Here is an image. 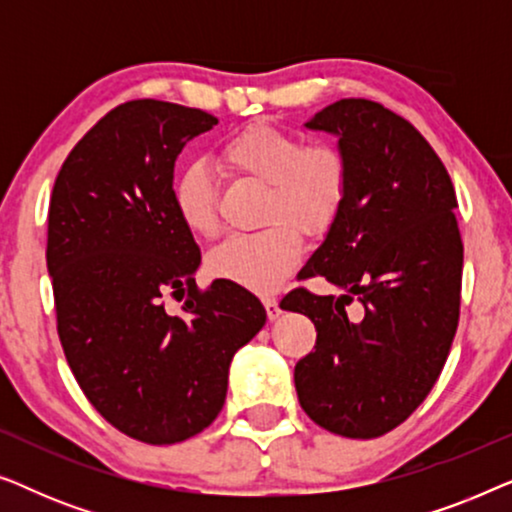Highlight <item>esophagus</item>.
Wrapping results in <instances>:
<instances>
[{
	"label": "esophagus",
	"instance_id": "34e87169",
	"mask_svg": "<svg viewBox=\"0 0 512 512\" xmlns=\"http://www.w3.org/2000/svg\"><path fill=\"white\" fill-rule=\"evenodd\" d=\"M263 305H265V312H268L270 321H275L279 317V312H282V310H279V305H277V298H272V296H265Z\"/></svg>",
	"mask_w": 512,
	"mask_h": 512
}]
</instances>
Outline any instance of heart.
Listing matches in <instances>:
<instances>
[{"instance_id":"1","label":"heart","mask_w":512,"mask_h":512,"mask_svg":"<svg viewBox=\"0 0 512 512\" xmlns=\"http://www.w3.org/2000/svg\"><path fill=\"white\" fill-rule=\"evenodd\" d=\"M216 165L235 179L265 184L263 230L233 235L207 256L209 275L256 293L284 282L300 256V235H324L338 219L349 193L352 167L340 144L307 139L268 123H249L216 149ZM214 181L198 165L177 172L170 202L181 226L195 237L216 233Z\"/></svg>"}]
</instances>
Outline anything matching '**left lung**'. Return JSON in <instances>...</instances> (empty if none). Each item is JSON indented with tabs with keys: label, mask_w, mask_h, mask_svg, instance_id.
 I'll list each match as a JSON object with an SVG mask.
<instances>
[{
	"label": "left lung",
	"mask_w": 512,
	"mask_h": 512,
	"mask_svg": "<svg viewBox=\"0 0 512 512\" xmlns=\"http://www.w3.org/2000/svg\"><path fill=\"white\" fill-rule=\"evenodd\" d=\"M340 137L352 167L345 207L298 272L340 298L298 286L282 310L317 328L293 370L300 408L321 429L377 438L403 424L436 384L459 324L464 242L443 160L415 125L380 102L345 97L307 123ZM356 297L362 319L349 322Z\"/></svg>",
	"instance_id": "8db88e82"
}]
</instances>
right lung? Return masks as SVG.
<instances>
[{
  "mask_svg": "<svg viewBox=\"0 0 512 512\" xmlns=\"http://www.w3.org/2000/svg\"><path fill=\"white\" fill-rule=\"evenodd\" d=\"M216 123L163 100L118 104L69 151L48 205L46 265L69 368L111 426L149 445L214 422L230 359L265 324L242 286L195 284L200 249L170 202L174 160Z\"/></svg>",
  "mask_w": 512,
  "mask_h": 512,
  "instance_id": "obj_1",
  "label": "right lung"
}]
</instances>
